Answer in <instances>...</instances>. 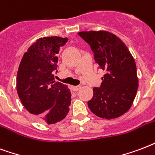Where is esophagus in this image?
I'll return each instance as SVG.
<instances>
[{"label": "esophagus", "instance_id": "34e87169", "mask_svg": "<svg viewBox=\"0 0 155 155\" xmlns=\"http://www.w3.org/2000/svg\"><path fill=\"white\" fill-rule=\"evenodd\" d=\"M79 89H81V86H72V90L74 91H78Z\"/></svg>", "mask_w": 155, "mask_h": 155}]
</instances>
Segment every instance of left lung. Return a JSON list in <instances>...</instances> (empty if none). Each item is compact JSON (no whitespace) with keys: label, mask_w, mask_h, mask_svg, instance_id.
I'll list each match as a JSON object with an SVG mask.
<instances>
[{"label":"left lung","mask_w":155,"mask_h":155,"mask_svg":"<svg viewBox=\"0 0 155 155\" xmlns=\"http://www.w3.org/2000/svg\"><path fill=\"white\" fill-rule=\"evenodd\" d=\"M78 35L91 46L94 61L106 74L101 86L94 88L88 107L100 118H117L129 111L138 88L136 63L126 45L105 31H81Z\"/></svg>","instance_id":"obj_1"}]
</instances>
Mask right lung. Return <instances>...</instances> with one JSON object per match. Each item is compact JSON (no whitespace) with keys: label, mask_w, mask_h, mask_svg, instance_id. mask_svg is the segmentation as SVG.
Instances as JSON below:
<instances>
[{"label":"right lung","mask_w":155,"mask_h":155,"mask_svg":"<svg viewBox=\"0 0 155 155\" xmlns=\"http://www.w3.org/2000/svg\"><path fill=\"white\" fill-rule=\"evenodd\" d=\"M68 38L51 36L37 39L24 53L17 74V91L24 107L40 122L56 124L65 118L71 92L54 81L60 48Z\"/></svg>","instance_id":"obj_1"}]
</instances>
